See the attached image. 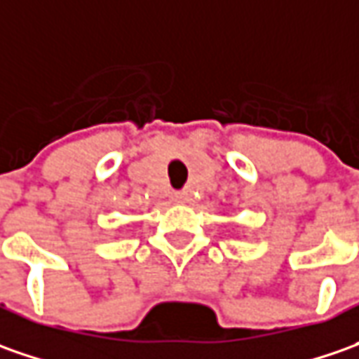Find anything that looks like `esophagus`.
I'll list each match as a JSON object with an SVG mask.
<instances>
[{
	"label": "esophagus",
	"mask_w": 359,
	"mask_h": 359,
	"mask_svg": "<svg viewBox=\"0 0 359 359\" xmlns=\"http://www.w3.org/2000/svg\"><path fill=\"white\" fill-rule=\"evenodd\" d=\"M180 198H182L180 194H172V201H175V203H180Z\"/></svg>",
	"instance_id": "34e87169"
}]
</instances>
